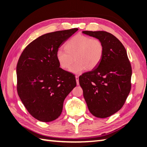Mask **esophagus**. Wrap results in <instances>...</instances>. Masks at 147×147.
Instances as JSON below:
<instances>
[{
	"mask_svg": "<svg viewBox=\"0 0 147 147\" xmlns=\"http://www.w3.org/2000/svg\"><path fill=\"white\" fill-rule=\"evenodd\" d=\"M76 83H77V85H79V77L76 76Z\"/></svg>",
	"mask_w": 147,
	"mask_h": 147,
	"instance_id": "34e87169",
	"label": "esophagus"
}]
</instances>
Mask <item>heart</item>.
<instances>
[{
  "mask_svg": "<svg viewBox=\"0 0 147 147\" xmlns=\"http://www.w3.org/2000/svg\"><path fill=\"white\" fill-rule=\"evenodd\" d=\"M65 49V51L59 49L56 53L57 61L62 69H67L75 61L70 69L75 74L81 73L84 69L90 71L95 68L104 53V45L100 40L82 34H78L69 40Z\"/></svg>",
  "mask_w": 147,
  "mask_h": 147,
  "instance_id": "heart-1",
  "label": "heart"
}]
</instances>
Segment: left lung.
Masks as SVG:
<instances>
[{"label": "left lung", "mask_w": 147, "mask_h": 147, "mask_svg": "<svg viewBox=\"0 0 147 147\" xmlns=\"http://www.w3.org/2000/svg\"><path fill=\"white\" fill-rule=\"evenodd\" d=\"M99 39L104 53L97 66L79 77L80 85L90 112L106 118L119 111L131 88L132 68L124 45L112 34L104 31H83Z\"/></svg>", "instance_id": "obj_1"}]
</instances>
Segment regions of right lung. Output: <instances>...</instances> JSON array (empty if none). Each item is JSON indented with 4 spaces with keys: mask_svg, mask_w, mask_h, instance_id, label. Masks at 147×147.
Instances as JSON below:
<instances>
[{
    "mask_svg": "<svg viewBox=\"0 0 147 147\" xmlns=\"http://www.w3.org/2000/svg\"><path fill=\"white\" fill-rule=\"evenodd\" d=\"M78 30L40 36L26 47L19 58L18 94L28 112L40 121L51 122L60 116L64 99L76 86L74 74L59 67L56 53Z\"/></svg>",
    "mask_w": 147,
    "mask_h": 147,
    "instance_id": "add662e5",
    "label": "right lung"
}]
</instances>
